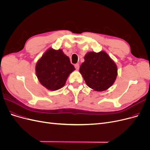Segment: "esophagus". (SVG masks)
<instances>
[{
	"mask_svg": "<svg viewBox=\"0 0 150 150\" xmlns=\"http://www.w3.org/2000/svg\"><path fill=\"white\" fill-rule=\"evenodd\" d=\"M74 67H75V68H76L77 70H78L79 69V64H76L74 65Z\"/></svg>",
	"mask_w": 150,
	"mask_h": 150,
	"instance_id": "esophagus-1",
	"label": "esophagus"
}]
</instances>
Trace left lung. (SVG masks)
<instances>
[{
  "label": "left lung",
  "mask_w": 150,
  "mask_h": 150,
  "mask_svg": "<svg viewBox=\"0 0 150 150\" xmlns=\"http://www.w3.org/2000/svg\"><path fill=\"white\" fill-rule=\"evenodd\" d=\"M79 72L90 88L103 91L114 84L117 69L116 63L105 51H91L86 54Z\"/></svg>",
  "instance_id": "left-lung-1"
}]
</instances>
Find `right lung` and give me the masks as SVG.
Masks as SVG:
<instances>
[{
    "mask_svg": "<svg viewBox=\"0 0 150 150\" xmlns=\"http://www.w3.org/2000/svg\"><path fill=\"white\" fill-rule=\"evenodd\" d=\"M35 74L44 88L50 91L62 88L69 74L75 70L62 50L49 48L35 64Z\"/></svg>",
    "mask_w": 150,
    "mask_h": 150,
    "instance_id": "obj_1",
    "label": "right lung"
}]
</instances>
